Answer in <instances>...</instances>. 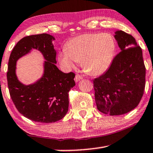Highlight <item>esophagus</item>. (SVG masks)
I'll return each mask as SVG.
<instances>
[{
	"instance_id": "34e87169",
	"label": "esophagus",
	"mask_w": 153,
	"mask_h": 153,
	"mask_svg": "<svg viewBox=\"0 0 153 153\" xmlns=\"http://www.w3.org/2000/svg\"><path fill=\"white\" fill-rule=\"evenodd\" d=\"M82 78H83L82 76H81V75H79V74H76V76H75L74 80H75V82H79V80H81Z\"/></svg>"
}]
</instances>
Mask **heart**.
I'll return each instance as SVG.
<instances>
[{"label":"heart","mask_w":153,"mask_h":153,"mask_svg":"<svg viewBox=\"0 0 153 153\" xmlns=\"http://www.w3.org/2000/svg\"><path fill=\"white\" fill-rule=\"evenodd\" d=\"M115 44L108 33L82 34L72 38L58 55L60 63L66 69L82 61L83 68L91 75L104 73L112 61Z\"/></svg>","instance_id":"b5f03b06"}]
</instances>
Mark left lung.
Here are the masks:
<instances>
[{
  "instance_id": "obj_1",
  "label": "left lung",
  "mask_w": 153,
  "mask_h": 153,
  "mask_svg": "<svg viewBox=\"0 0 153 153\" xmlns=\"http://www.w3.org/2000/svg\"><path fill=\"white\" fill-rule=\"evenodd\" d=\"M114 38L120 52L109 69L93 80L97 108L111 116L126 114L138 106L144 94L146 74L142 48L135 39L123 30L116 31Z\"/></svg>"
}]
</instances>
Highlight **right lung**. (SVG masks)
<instances>
[{
    "label": "right lung",
    "instance_id": "1",
    "mask_svg": "<svg viewBox=\"0 0 153 153\" xmlns=\"http://www.w3.org/2000/svg\"><path fill=\"white\" fill-rule=\"evenodd\" d=\"M53 40L55 38L47 33L22 38L9 60L7 82L11 100L20 114L38 123H55L63 118L68 109V92L75 85V74L63 73L55 65ZM32 48L40 51L46 60L44 74L36 83L25 85L16 75V63Z\"/></svg>",
    "mask_w": 153,
    "mask_h": 153
}]
</instances>
